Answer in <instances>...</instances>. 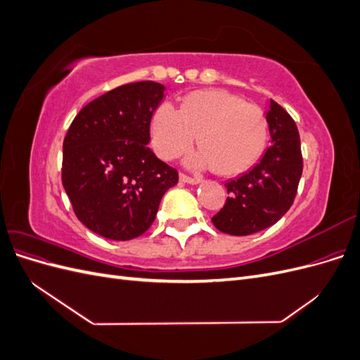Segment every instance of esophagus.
Returning a JSON list of instances; mask_svg holds the SVG:
<instances>
[{"instance_id":"34e87169","label":"esophagus","mask_w":360,"mask_h":360,"mask_svg":"<svg viewBox=\"0 0 360 360\" xmlns=\"http://www.w3.org/2000/svg\"><path fill=\"white\" fill-rule=\"evenodd\" d=\"M179 179H180V181L188 183V184H198V183H201L200 179H197V177H189V176H186V174H183V172L179 174Z\"/></svg>"}]
</instances>
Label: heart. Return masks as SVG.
Wrapping results in <instances>:
<instances>
[{
  "label": "heart",
  "mask_w": 360,
  "mask_h": 360,
  "mask_svg": "<svg viewBox=\"0 0 360 360\" xmlns=\"http://www.w3.org/2000/svg\"><path fill=\"white\" fill-rule=\"evenodd\" d=\"M195 136L201 153L191 159L192 167L236 176L263 153L267 122L258 106L224 90L191 93L180 110L169 102L158 106L151 120V141L162 159L188 151Z\"/></svg>",
  "instance_id": "heart-1"
}]
</instances>
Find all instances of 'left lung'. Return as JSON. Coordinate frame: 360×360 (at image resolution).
<instances>
[{
  "instance_id": "8db88e82",
  "label": "left lung",
  "mask_w": 360,
  "mask_h": 360,
  "mask_svg": "<svg viewBox=\"0 0 360 360\" xmlns=\"http://www.w3.org/2000/svg\"><path fill=\"white\" fill-rule=\"evenodd\" d=\"M271 146L240 177L225 183L228 198L212 217L217 230L249 236L276 224L296 198L303 159L300 136L290 114L270 99L266 112Z\"/></svg>"
}]
</instances>
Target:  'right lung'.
I'll return each mask as SVG.
<instances>
[{
    "label": "right lung",
    "instance_id": "obj_1",
    "mask_svg": "<svg viewBox=\"0 0 360 360\" xmlns=\"http://www.w3.org/2000/svg\"><path fill=\"white\" fill-rule=\"evenodd\" d=\"M165 97L153 81L126 84L85 105L63 143V186L76 217L110 240H130L153 224L165 192L179 181L147 146Z\"/></svg>",
    "mask_w": 360,
    "mask_h": 360
}]
</instances>
